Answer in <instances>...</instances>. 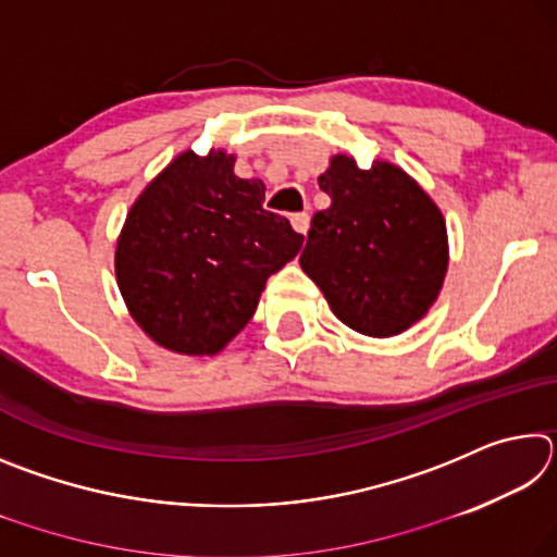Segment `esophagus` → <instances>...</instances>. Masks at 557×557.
Here are the masks:
<instances>
[{"label":"esophagus","mask_w":557,"mask_h":557,"mask_svg":"<svg viewBox=\"0 0 557 557\" xmlns=\"http://www.w3.org/2000/svg\"><path fill=\"white\" fill-rule=\"evenodd\" d=\"M289 221H292V228H295L301 235H307V231H309V213H295Z\"/></svg>","instance_id":"34e87169"}]
</instances>
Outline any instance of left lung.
<instances>
[{
	"mask_svg": "<svg viewBox=\"0 0 557 557\" xmlns=\"http://www.w3.org/2000/svg\"><path fill=\"white\" fill-rule=\"evenodd\" d=\"M332 206L314 213L299 265L354 332L385 338L420 322L447 275V225L400 166L336 154L319 176Z\"/></svg>",
	"mask_w": 557,
	"mask_h": 557,
	"instance_id": "1",
	"label": "left lung"
}]
</instances>
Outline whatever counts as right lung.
<instances>
[{
	"label": "right lung",
	"mask_w": 557,
	"mask_h": 557,
	"mask_svg": "<svg viewBox=\"0 0 557 557\" xmlns=\"http://www.w3.org/2000/svg\"><path fill=\"white\" fill-rule=\"evenodd\" d=\"M233 164L223 149H186L137 196L117 238L122 299L143 332L174 354H219L305 240L262 209L265 184L235 176Z\"/></svg>",
	"instance_id": "obj_1"
}]
</instances>
